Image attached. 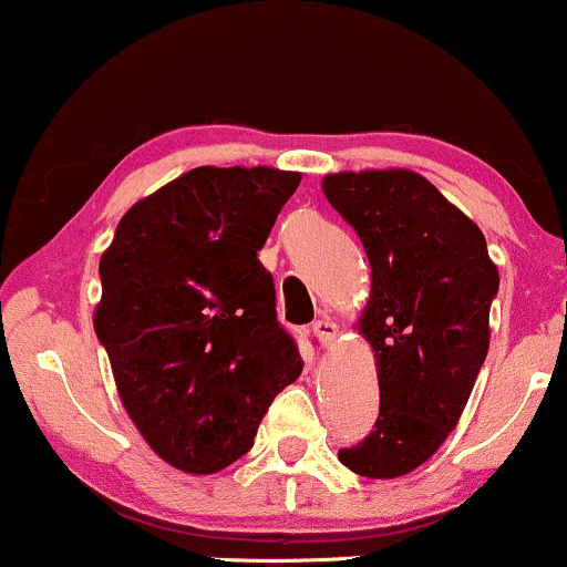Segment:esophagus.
I'll use <instances>...</instances> for the list:
<instances>
[{"label":"esophagus","mask_w":567,"mask_h":567,"mask_svg":"<svg viewBox=\"0 0 567 567\" xmlns=\"http://www.w3.org/2000/svg\"><path fill=\"white\" fill-rule=\"evenodd\" d=\"M311 333L320 338L322 347H333V343L338 341V333H341V328H338L330 317H322V320H317L315 324H311Z\"/></svg>","instance_id":"esophagus-1"}]
</instances>
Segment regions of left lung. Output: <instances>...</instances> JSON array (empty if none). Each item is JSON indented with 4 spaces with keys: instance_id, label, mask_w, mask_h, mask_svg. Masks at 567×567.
Listing matches in <instances>:
<instances>
[{
    "instance_id": "left-lung-1",
    "label": "left lung",
    "mask_w": 567,
    "mask_h": 567,
    "mask_svg": "<svg viewBox=\"0 0 567 567\" xmlns=\"http://www.w3.org/2000/svg\"><path fill=\"white\" fill-rule=\"evenodd\" d=\"M330 205L360 234L370 298L357 330L379 370V421L343 466L373 480L419 470L458 424L491 347L498 269L480 226L402 167L330 173Z\"/></svg>"
}]
</instances>
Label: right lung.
Returning <instances> with one entry per match:
<instances>
[{"instance_id": "add662e5", "label": "right lung", "mask_w": 567, "mask_h": 567, "mask_svg": "<svg viewBox=\"0 0 567 567\" xmlns=\"http://www.w3.org/2000/svg\"><path fill=\"white\" fill-rule=\"evenodd\" d=\"M298 184L264 165L194 167L135 202L103 250L95 336L135 429L175 470L234 464L301 375L258 261Z\"/></svg>"}]
</instances>
